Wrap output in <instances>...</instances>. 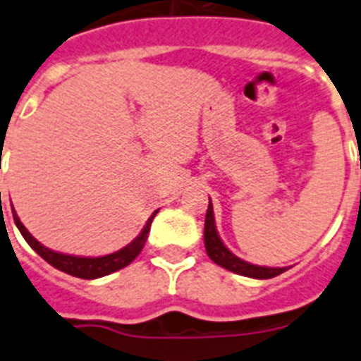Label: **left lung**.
Segmentation results:
<instances>
[{
    "mask_svg": "<svg viewBox=\"0 0 361 361\" xmlns=\"http://www.w3.org/2000/svg\"><path fill=\"white\" fill-rule=\"evenodd\" d=\"M204 243H206V252L207 256L221 265L222 269L226 271L235 272V274H241V276L248 278H259V280H267V278H274L278 274H282L283 271H287L286 267H259L252 265V263L245 262L241 257H237L235 254H231L226 248V245L222 243V239L216 233L215 226V216H213V206H211L209 198V207H207L206 213V224H204Z\"/></svg>",
    "mask_w": 361,
    "mask_h": 361,
    "instance_id": "left-lung-1",
    "label": "left lung"
}]
</instances>
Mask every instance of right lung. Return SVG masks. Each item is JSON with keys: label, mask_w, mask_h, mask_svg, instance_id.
I'll list each match as a JSON object with an SVG mask.
<instances>
[{"label": "right lung", "mask_w": 361, "mask_h": 361, "mask_svg": "<svg viewBox=\"0 0 361 361\" xmlns=\"http://www.w3.org/2000/svg\"><path fill=\"white\" fill-rule=\"evenodd\" d=\"M155 215H157V211H154V215L148 219V222H146V226L142 228V231H140L139 235L135 237L128 247L120 248L118 252H113V254H107V256L81 257V256L61 254V252H54L44 247V245H40V243H38L31 233H29L27 228L23 226L22 222H20L16 211H13L14 222H16L20 233H22L23 239L27 241L29 247L33 248L38 256L42 257V259H46L51 267L59 269V271L66 272V274H70V276L83 278V280H94V278L107 276V274H111V272L120 271V269H124V267L130 265L135 257L139 256L142 247H145L146 239H148V231H150L152 221H154Z\"/></svg>", "instance_id": "right-lung-1"}]
</instances>
